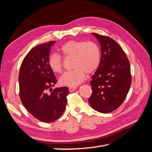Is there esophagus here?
Wrapping results in <instances>:
<instances>
[{
  "mask_svg": "<svg viewBox=\"0 0 152 152\" xmlns=\"http://www.w3.org/2000/svg\"><path fill=\"white\" fill-rule=\"evenodd\" d=\"M76 89V87H69V91L70 92V93H72V92L74 91Z\"/></svg>",
  "mask_w": 152,
  "mask_h": 152,
  "instance_id": "1",
  "label": "esophagus"
}]
</instances>
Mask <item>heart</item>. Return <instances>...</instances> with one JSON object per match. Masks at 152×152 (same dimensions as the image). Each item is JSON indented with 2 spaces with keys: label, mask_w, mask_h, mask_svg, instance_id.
Returning <instances> with one entry per match:
<instances>
[{
  "label": "heart",
  "mask_w": 152,
  "mask_h": 152,
  "mask_svg": "<svg viewBox=\"0 0 152 152\" xmlns=\"http://www.w3.org/2000/svg\"><path fill=\"white\" fill-rule=\"evenodd\" d=\"M61 53L65 58H73V68L60 77L59 83L62 86L75 87L85 79L86 73L94 72L99 65L101 52L97 44L92 41L70 40L60 49ZM49 66L54 73H59L63 70V60L56 54L50 55Z\"/></svg>",
  "instance_id": "obj_1"
}]
</instances>
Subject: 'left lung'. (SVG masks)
Returning a JSON list of instances; mask_svg holds the SVG:
<instances>
[{"mask_svg": "<svg viewBox=\"0 0 152 152\" xmlns=\"http://www.w3.org/2000/svg\"><path fill=\"white\" fill-rule=\"evenodd\" d=\"M93 35L99 42L102 57L90 82L93 93L89 103L96 111L108 113L120 107L129 91L130 64L125 52L113 39L96 33Z\"/></svg>", "mask_w": 152, "mask_h": 152, "instance_id": "1", "label": "left lung"}]
</instances>
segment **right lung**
Instances as JSON below:
<instances>
[{"label":"right lung","instance_id":"1","mask_svg":"<svg viewBox=\"0 0 152 152\" xmlns=\"http://www.w3.org/2000/svg\"><path fill=\"white\" fill-rule=\"evenodd\" d=\"M55 42L50 41L31 49L23 60L19 73L20 98L23 105L35 118L44 122H52L62 115L69 94L68 87L52 91L57 80L48 60L50 49Z\"/></svg>","mask_w":152,"mask_h":152}]
</instances>
